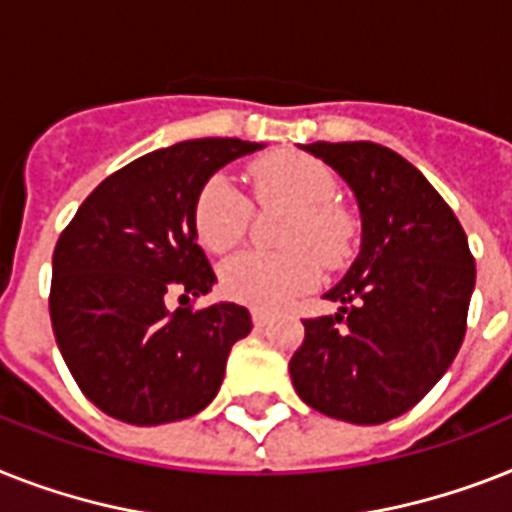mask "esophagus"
<instances>
[{"label":"esophagus","instance_id":"34e87169","mask_svg":"<svg viewBox=\"0 0 512 512\" xmlns=\"http://www.w3.org/2000/svg\"><path fill=\"white\" fill-rule=\"evenodd\" d=\"M252 323H255L257 328L268 326V323H270V313H268V310H260V307H255V310H252Z\"/></svg>","mask_w":512,"mask_h":512}]
</instances>
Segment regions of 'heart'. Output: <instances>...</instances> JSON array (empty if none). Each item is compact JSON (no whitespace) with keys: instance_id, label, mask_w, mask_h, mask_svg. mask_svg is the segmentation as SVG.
Here are the masks:
<instances>
[{"instance_id":"obj_1","label":"heart","mask_w":512,"mask_h":512,"mask_svg":"<svg viewBox=\"0 0 512 512\" xmlns=\"http://www.w3.org/2000/svg\"><path fill=\"white\" fill-rule=\"evenodd\" d=\"M257 202L292 207L281 255L244 252L220 268L223 294L244 305L273 310L310 292L321 265L342 268L355 252L357 220L336 199V176L326 162L302 152H273L249 165ZM249 226V202L226 176L207 178L194 202V231L199 244L226 255L242 242Z\"/></svg>"}]
</instances>
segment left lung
Listing matches in <instances>:
<instances>
[{
  "label": "left lung",
  "mask_w": 512,
  "mask_h": 512,
  "mask_svg": "<svg viewBox=\"0 0 512 512\" xmlns=\"http://www.w3.org/2000/svg\"><path fill=\"white\" fill-rule=\"evenodd\" d=\"M305 152L344 178L360 210V252L310 318L289 373L305 405L376 426L407 413L447 373L476 286L468 239L421 170L373 141H315Z\"/></svg>",
  "instance_id": "obj_1"
}]
</instances>
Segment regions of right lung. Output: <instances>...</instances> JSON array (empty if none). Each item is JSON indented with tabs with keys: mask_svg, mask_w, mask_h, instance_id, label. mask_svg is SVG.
Here are the masks:
<instances>
[{
	"mask_svg": "<svg viewBox=\"0 0 512 512\" xmlns=\"http://www.w3.org/2000/svg\"><path fill=\"white\" fill-rule=\"evenodd\" d=\"M265 144L191 139L155 149L105 178L78 207L52 257L49 315L62 360L102 413L131 426L197 415L215 400L228 352L252 331L249 310L178 307L215 273L194 231L207 178Z\"/></svg>",
	"mask_w": 512,
	"mask_h": 512,
	"instance_id": "1",
	"label": "right lung"
}]
</instances>
